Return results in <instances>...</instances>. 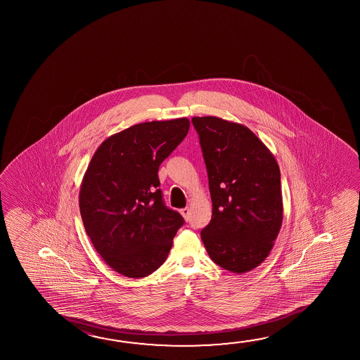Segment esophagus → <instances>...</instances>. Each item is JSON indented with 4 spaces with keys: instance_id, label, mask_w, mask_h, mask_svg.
Masks as SVG:
<instances>
[{
    "instance_id": "34e87169",
    "label": "esophagus",
    "mask_w": 360,
    "mask_h": 360,
    "mask_svg": "<svg viewBox=\"0 0 360 360\" xmlns=\"http://www.w3.org/2000/svg\"><path fill=\"white\" fill-rule=\"evenodd\" d=\"M181 214H182L183 217H184V219L186 221H188L189 219V214H191V210H189L188 207H186V208H182L181 211Z\"/></svg>"
}]
</instances>
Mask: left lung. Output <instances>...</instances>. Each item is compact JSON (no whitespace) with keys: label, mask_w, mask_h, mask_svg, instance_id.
Wrapping results in <instances>:
<instances>
[{"label":"left lung","mask_w":360,"mask_h":360,"mask_svg":"<svg viewBox=\"0 0 360 360\" xmlns=\"http://www.w3.org/2000/svg\"><path fill=\"white\" fill-rule=\"evenodd\" d=\"M212 200V219L200 238L214 264L236 274L269 256L283 224L280 168L248 127L195 117Z\"/></svg>","instance_id":"8db88e82"}]
</instances>
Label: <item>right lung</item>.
<instances>
[{"label": "right lung", "instance_id": "obj_1", "mask_svg": "<svg viewBox=\"0 0 360 360\" xmlns=\"http://www.w3.org/2000/svg\"><path fill=\"white\" fill-rule=\"evenodd\" d=\"M189 129L187 118L136 124L96 149L79 193L84 227L112 270L130 278L163 265L182 227L165 206L158 169Z\"/></svg>", "mask_w": 360, "mask_h": 360}]
</instances>
